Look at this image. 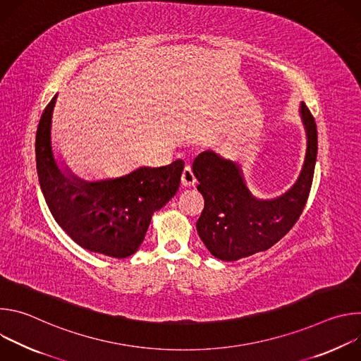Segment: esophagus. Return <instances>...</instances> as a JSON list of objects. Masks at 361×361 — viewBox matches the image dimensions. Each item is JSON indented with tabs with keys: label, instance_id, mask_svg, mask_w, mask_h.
Wrapping results in <instances>:
<instances>
[{
	"label": "esophagus",
	"instance_id": "obj_1",
	"mask_svg": "<svg viewBox=\"0 0 361 361\" xmlns=\"http://www.w3.org/2000/svg\"><path fill=\"white\" fill-rule=\"evenodd\" d=\"M194 183H195L194 173H192V170L188 166H185L183 169V171H181V185L190 187V185H194Z\"/></svg>",
	"mask_w": 361,
	"mask_h": 361
}]
</instances>
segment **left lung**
<instances>
[{"label": "left lung", "instance_id": "1", "mask_svg": "<svg viewBox=\"0 0 361 361\" xmlns=\"http://www.w3.org/2000/svg\"><path fill=\"white\" fill-rule=\"evenodd\" d=\"M298 113L307 140L305 160L297 181L279 197H255L238 164L213 149H205L194 159L197 190L204 197V209L195 228L216 259L237 262L269 250L298 220L310 194L317 159L314 118L302 101Z\"/></svg>", "mask_w": 361, "mask_h": 361}]
</instances>
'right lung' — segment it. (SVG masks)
Masks as SVG:
<instances>
[{"label":"right lung","instance_id":"1","mask_svg":"<svg viewBox=\"0 0 361 361\" xmlns=\"http://www.w3.org/2000/svg\"><path fill=\"white\" fill-rule=\"evenodd\" d=\"M59 94L38 126L35 156L39 187L57 224L82 248L126 259L141 245L152 214L177 192L183 161L138 167L116 177L87 181L56 157L53 116Z\"/></svg>","mask_w":361,"mask_h":361}]
</instances>
